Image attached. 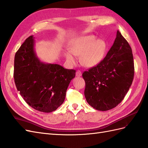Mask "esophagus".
Instances as JSON below:
<instances>
[{
  "mask_svg": "<svg viewBox=\"0 0 148 148\" xmlns=\"http://www.w3.org/2000/svg\"><path fill=\"white\" fill-rule=\"evenodd\" d=\"M75 75H76L77 77H81L82 75V73L80 71H77L76 72V74H75Z\"/></svg>",
  "mask_w": 148,
  "mask_h": 148,
  "instance_id": "esophagus-1",
  "label": "esophagus"
}]
</instances>
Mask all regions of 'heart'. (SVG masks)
<instances>
[{"mask_svg":"<svg viewBox=\"0 0 148 148\" xmlns=\"http://www.w3.org/2000/svg\"><path fill=\"white\" fill-rule=\"evenodd\" d=\"M93 35L79 36L71 42L70 51L65 53L68 62L75 64L77 62L76 56H80L81 62L87 67H93L103 60L106 51V43L101 39H95Z\"/></svg>","mask_w":148,"mask_h":148,"instance_id":"obj_1","label":"heart"}]
</instances>
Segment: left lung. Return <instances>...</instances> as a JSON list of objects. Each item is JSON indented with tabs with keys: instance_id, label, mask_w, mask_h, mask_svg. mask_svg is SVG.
<instances>
[{
	"instance_id": "1",
	"label": "left lung",
	"mask_w": 148,
	"mask_h": 148,
	"mask_svg": "<svg viewBox=\"0 0 148 148\" xmlns=\"http://www.w3.org/2000/svg\"><path fill=\"white\" fill-rule=\"evenodd\" d=\"M134 74L132 49L117 31L112 46L104 59L82 74L88 103L101 111L116 107L130 89Z\"/></svg>"
}]
</instances>
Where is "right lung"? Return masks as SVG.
<instances>
[{"label":"right lung","instance_id":"obj_1","mask_svg":"<svg viewBox=\"0 0 148 148\" xmlns=\"http://www.w3.org/2000/svg\"><path fill=\"white\" fill-rule=\"evenodd\" d=\"M75 71L56 64L44 62L35 50L34 37L25 40L14 58V81L24 101L36 110L51 112L64 100Z\"/></svg>","mask_w":148,"mask_h":148}]
</instances>
